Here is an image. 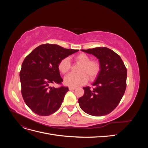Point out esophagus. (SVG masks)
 <instances>
[{
    "label": "esophagus",
    "mask_w": 148,
    "mask_h": 148,
    "mask_svg": "<svg viewBox=\"0 0 148 148\" xmlns=\"http://www.w3.org/2000/svg\"><path fill=\"white\" fill-rule=\"evenodd\" d=\"M75 88H75V87H71V86H70V87L69 88L70 91H73V90H74V89H75Z\"/></svg>",
    "instance_id": "obj_1"
}]
</instances>
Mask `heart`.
I'll return each instance as SVG.
<instances>
[{
	"label": "heart",
	"instance_id": "b5f03b06",
	"mask_svg": "<svg viewBox=\"0 0 148 148\" xmlns=\"http://www.w3.org/2000/svg\"><path fill=\"white\" fill-rule=\"evenodd\" d=\"M90 57L86 53H82L75 57V60L81 64L79 67V73H70L65 76L64 83L67 86L75 87L86 83L89 80L95 79L100 71V64L97 60H90ZM71 68L70 60L69 58L62 59L58 69L63 74L69 72Z\"/></svg>",
	"mask_w": 148,
	"mask_h": 148
}]
</instances>
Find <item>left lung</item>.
<instances>
[{"instance_id":"1","label":"left lung","mask_w":148,"mask_h":148,"mask_svg":"<svg viewBox=\"0 0 148 148\" xmlns=\"http://www.w3.org/2000/svg\"><path fill=\"white\" fill-rule=\"evenodd\" d=\"M82 51L95 56L99 60L100 71L91 90L83 88L84 95L78 99L80 108L92 116L110 114L118 106L127 86V70L121 57L107 47H96Z\"/></svg>"}]
</instances>
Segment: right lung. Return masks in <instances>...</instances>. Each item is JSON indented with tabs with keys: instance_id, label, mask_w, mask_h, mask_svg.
I'll list each match as a JSON object with an SVG mask.
<instances>
[{
	"instance_id": "right-lung-1",
	"label": "right lung",
	"mask_w": 148,
	"mask_h": 148,
	"mask_svg": "<svg viewBox=\"0 0 148 148\" xmlns=\"http://www.w3.org/2000/svg\"><path fill=\"white\" fill-rule=\"evenodd\" d=\"M78 50L64 49L56 44L40 45L26 57L21 65L20 79L26 104L39 115H51L60 108L68 87H51L60 84V61Z\"/></svg>"
}]
</instances>
